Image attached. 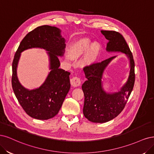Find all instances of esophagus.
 Returning a JSON list of instances; mask_svg holds the SVG:
<instances>
[{"instance_id":"esophagus-1","label":"esophagus","mask_w":154,"mask_h":154,"mask_svg":"<svg viewBox=\"0 0 154 154\" xmlns=\"http://www.w3.org/2000/svg\"><path fill=\"white\" fill-rule=\"evenodd\" d=\"M70 82L72 86L73 87H77L81 85V79L79 77H73L70 79Z\"/></svg>"}]
</instances>
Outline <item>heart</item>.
I'll use <instances>...</instances> for the list:
<instances>
[{"mask_svg":"<svg viewBox=\"0 0 154 154\" xmlns=\"http://www.w3.org/2000/svg\"><path fill=\"white\" fill-rule=\"evenodd\" d=\"M90 48L88 57L91 59H95L100 52V45L97 43H92L88 38L80 39L74 43L70 50V56L72 58L80 57L86 53Z\"/></svg>","mask_w":154,"mask_h":154,"instance_id":"heart-1","label":"heart"}]
</instances>
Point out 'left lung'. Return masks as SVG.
Returning a JSON list of instances; mask_svg holds the SVG:
<instances>
[{
	"instance_id": "obj_1",
	"label": "left lung",
	"mask_w": 154,
	"mask_h": 154,
	"mask_svg": "<svg viewBox=\"0 0 154 154\" xmlns=\"http://www.w3.org/2000/svg\"><path fill=\"white\" fill-rule=\"evenodd\" d=\"M101 32L108 41L106 47L108 52H122L127 56L129 60L130 72L127 82L120 90L107 93L103 88V75L109 64L116 56L84 68L87 81L82 85L84 95L83 114L93 123H105L116 117L125 107L135 81L134 61L125 39L116 31H101Z\"/></svg>"
}]
</instances>
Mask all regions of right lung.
<instances>
[{
    "label": "right lung",
    "instance_id": "1",
    "mask_svg": "<svg viewBox=\"0 0 154 154\" xmlns=\"http://www.w3.org/2000/svg\"><path fill=\"white\" fill-rule=\"evenodd\" d=\"M56 27L42 26L24 37L14 55L12 64V88L18 102L29 116L37 120H48L55 116L70 89V73L59 68V57L64 55L65 39ZM32 48L48 51L51 72L42 86L34 90L24 88L17 77V67L21 53Z\"/></svg>",
    "mask_w": 154,
    "mask_h": 154
}]
</instances>
